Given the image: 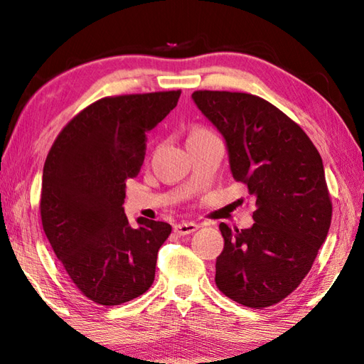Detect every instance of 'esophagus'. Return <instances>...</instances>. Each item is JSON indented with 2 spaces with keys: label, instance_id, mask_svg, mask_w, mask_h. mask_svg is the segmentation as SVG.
Masks as SVG:
<instances>
[{
  "label": "esophagus",
  "instance_id": "34e87169",
  "mask_svg": "<svg viewBox=\"0 0 364 364\" xmlns=\"http://www.w3.org/2000/svg\"><path fill=\"white\" fill-rule=\"evenodd\" d=\"M197 230H198V225L194 222H181V223H178V225H175V233L180 235V236L191 235Z\"/></svg>",
  "mask_w": 364,
  "mask_h": 364
}]
</instances>
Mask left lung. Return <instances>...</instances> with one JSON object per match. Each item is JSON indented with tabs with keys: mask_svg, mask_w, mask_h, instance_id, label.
Masks as SVG:
<instances>
[{
	"mask_svg": "<svg viewBox=\"0 0 364 364\" xmlns=\"http://www.w3.org/2000/svg\"><path fill=\"white\" fill-rule=\"evenodd\" d=\"M192 100L222 134L231 175L257 203L250 228L219 225L225 247L215 284L261 310L297 288L326 242L331 203L322 158L297 123L257 95L198 90Z\"/></svg>",
	"mask_w": 364,
	"mask_h": 364,
	"instance_id": "1",
	"label": "left lung"
}]
</instances>
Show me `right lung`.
<instances>
[{"label": "right lung", "mask_w": 364, "mask_h": 364, "mask_svg": "<svg viewBox=\"0 0 364 364\" xmlns=\"http://www.w3.org/2000/svg\"><path fill=\"white\" fill-rule=\"evenodd\" d=\"M180 90L107 97L60 131L46 156L41 215L68 277L95 304L112 306L150 288L172 227L123 211L128 178L137 175L146 131L173 109Z\"/></svg>", "instance_id": "add662e5"}]
</instances>
